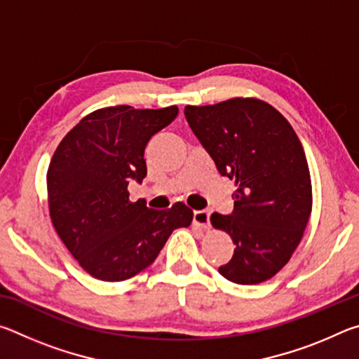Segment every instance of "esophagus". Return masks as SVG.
<instances>
[{"mask_svg": "<svg viewBox=\"0 0 359 359\" xmlns=\"http://www.w3.org/2000/svg\"><path fill=\"white\" fill-rule=\"evenodd\" d=\"M193 223H194V226H199L203 229H209V226H210V212L196 210L193 214Z\"/></svg>", "mask_w": 359, "mask_h": 359, "instance_id": "obj_1", "label": "esophagus"}]
</instances>
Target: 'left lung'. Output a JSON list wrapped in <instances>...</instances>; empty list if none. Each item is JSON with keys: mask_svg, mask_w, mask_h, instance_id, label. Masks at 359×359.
Segmentation results:
<instances>
[{"mask_svg": "<svg viewBox=\"0 0 359 359\" xmlns=\"http://www.w3.org/2000/svg\"><path fill=\"white\" fill-rule=\"evenodd\" d=\"M194 136L218 172L234 180V212L210 223L234 242L218 272L229 282L269 280L299 245L312 212V182L299 137L290 121L258 98L187 106Z\"/></svg>", "mask_w": 359, "mask_h": 359, "instance_id": "left-lung-1", "label": "left lung"}]
</instances>
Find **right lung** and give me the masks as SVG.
<instances>
[{
    "mask_svg": "<svg viewBox=\"0 0 359 359\" xmlns=\"http://www.w3.org/2000/svg\"><path fill=\"white\" fill-rule=\"evenodd\" d=\"M179 114L177 106L102 107L85 115L58 144L47 169L48 212L60 239L85 272L123 282L154 263L175 228L190 226L193 210L175 203L154 210L130 201L131 179L147 175L150 137Z\"/></svg>",
    "mask_w": 359,
    "mask_h": 359,
    "instance_id": "add662e5",
    "label": "right lung"
}]
</instances>
